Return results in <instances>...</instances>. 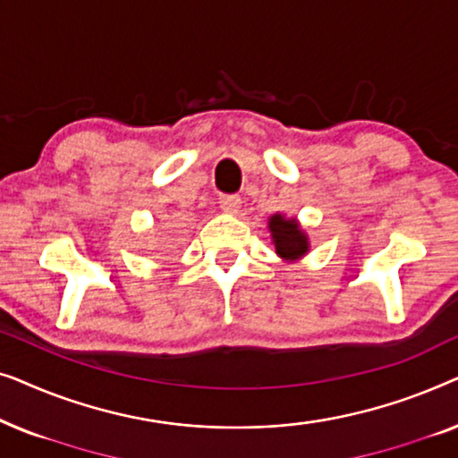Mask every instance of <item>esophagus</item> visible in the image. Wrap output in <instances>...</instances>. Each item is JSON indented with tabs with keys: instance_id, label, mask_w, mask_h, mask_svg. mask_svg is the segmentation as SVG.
I'll list each match as a JSON object with an SVG mask.
<instances>
[{
	"instance_id": "esophagus-1",
	"label": "esophagus",
	"mask_w": 458,
	"mask_h": 458,
	"mask_svg": "<svg viewBox=\"0 0 458 458\" xmlns=\"http://www.w3.org/2000/svg\"><path fill=\"white\" fill-rule=\"evenodd\" d=\"M240 204H242V199L237 196H221V198H218V206H221V210H225V212H237V210H240Z\"/></svg>"
}]
</instances>
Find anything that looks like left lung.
<instances>
[{"label": "left lung", "instance_id": "obj_1", "mask_svg": "<svg viewBox=\"0 0 458 458\" xmlns=\"http://www.w3.org/2000/svg\"><path fill=\"white\" fill-rule=\"evenodd\" d=\"M268 231H271L275 252L287 262L300 260L310 250L309 235L300 229L296 218H285L277 212L268 218Z\"/></svg>", "mask_w": 458, "mask_h": 458}]
</instances>
